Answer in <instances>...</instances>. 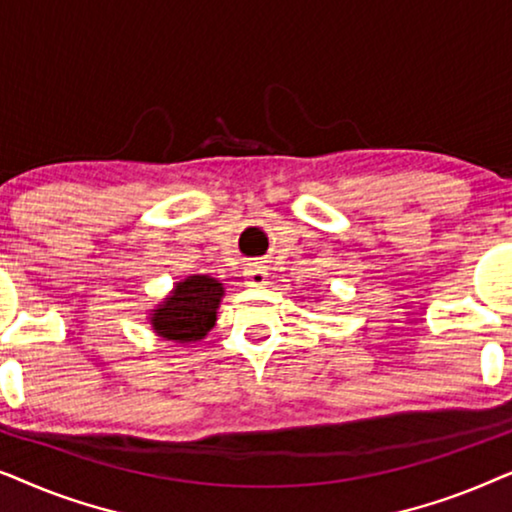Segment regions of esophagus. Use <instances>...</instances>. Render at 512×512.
Returning a JSON list of instances; mask_svg holds the SVG:
<instances>
[{
  "label": "esophagus",
  "mask_w": 512,
  "mask_h": 512,
  "mask_svg": "<svg viewBox=\"0 0 512 512\" xmlns=\"http://www.w3.org/2000/svg\"><path fill=\"white\" fill-rule=\"evenodd\" d=\"M247 279H249V286H263V284H268V270H263V268H251V270H247Z\"/></svg>",
  "instance_id": "1"
}]
</instances>
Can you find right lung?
<instances>
[{
    "label": "right lung",
    "instance_id": "obj_1",
    "mask_svg": "<svg viewBox=\"0 0 512 512\" xmlns=\"http://www.w3.org/2000/svg\"><path fill=\"white\" fill-rule=\"evenodd\" d=\"M223 284L209 275H191L172 286V291L149 310L146 321L163 340L191 345L207 338L216 324L223 300Z\"/></svg>",
    "mask_w": 512,
    "mask_h": 512
}]
</instances>
